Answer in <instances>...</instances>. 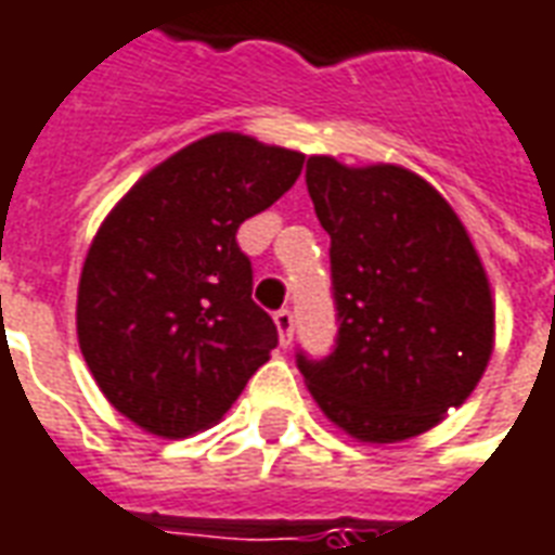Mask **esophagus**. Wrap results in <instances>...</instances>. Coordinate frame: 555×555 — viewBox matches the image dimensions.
<instances>
[{
    "label": "esophagus",
    "instance_id": "34e87169",
    "mask_svg": "<svg viewBox=\"0 0 555 555\" xmlns=\"http://www.w3.org/2000/svg\"><path fill=\"white\" fill-rule=\"evenodd\" d=\"M273 321H276L279 343L288 348L291 339H294V312H291V309H279L276 315H273Z\"/></svg>",
    "mask_w": 555,
    "mask_h": 555
}]
</instances>
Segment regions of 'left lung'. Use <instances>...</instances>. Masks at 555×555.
<instances>
[{
	"label": "left lung",
	"mask_w": 555,
	"mask_h": 555,
	"mask_svg": "<svg viewBox=\"0 0 555 555\" xmlns=\"http://www.w3.org/2000/svg\"><path fill=\"white\" fill-rule=\"evenodd\" d=\"M331 234L336 345L297 366L333 424L372 444L412 439L463 405L493 354V297L451 204L397 165L306 162Z\"/></svg>",
	"instance_id": "1"
}]
</instances>
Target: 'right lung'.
I'll use <instances>...</instances> for the list:
<instances>
[{
    "label": "right lung",
    "mask_w": 555,
    "mask_h": 555,
    "mask_svg": "<svg viewBox=\"0 0 555 555\" xmlns=\"http://www.w3.org/2000/svg\"><path fill=\"white\" fill-rule=\"evenodd\" d=\"M304 153L219 131L143 173L92 240L77 339L116 412L165 439L222 417L279 333L251 300L240 224L297 183Z\"/></svg>",
    "instance_id": "1"
}]
</instances>
